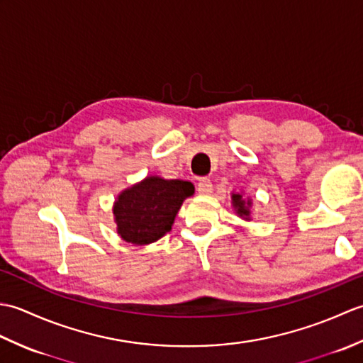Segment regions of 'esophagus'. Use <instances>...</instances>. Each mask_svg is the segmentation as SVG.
I'll return each mask as SVG.
<instances>
[{
  "label": "esophagus",
  "mask_w": 363,
  "mask_h": 363,
  "mask_svg": "<svg viewBox=\"0 0 363 363\" xmlns=\"http://www.w3.org/2000/svg\"><path fill=\"white\" fill-rule=\"evenodd\" d=\"M196 190H198L199 195H211L212 190H213L211 179H207V177H203V179H199Z\"/></svg>",
  "instance_id": "obj_1"
}]
</instances>
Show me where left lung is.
<instances>
[{
	"mask_svg": "<svg viewBox=\"0 0 363 363\" xmlns=\"http://www.w3.org/2000/svg\"><path fill=\"white\" fill-rule=\"evenodd\" d=\"M230 203H233V207L238 217L246 221L251 220V207H252L251 198H243L242 194L233 191V194H230Z\"/></svg>",
	"mask_w": 363,
	"mask_h": 363,
	"instance_id": "8db88e82",
	"label": "left lung"
}]
</instances>
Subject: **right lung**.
I'll use <instances>...</instances> for the list:
<instances>
[{
	"label": "right lung",
	"mask_w": 363,
	"mask_h": 363,
	"mask_svg": "<svg viewBox=\"0 0 363 363\" xmlns=\"http://www.w3.org/2000/svg\"><path fill=\"white\" fill-rule=\"evenodd\" d=\"M194 194L195 187L189 181L146 176L115 199L112 212L118 235L137 246L157 242L172 230L182 203Z\"/></svg>",
	"instance_id": "obj_1"
}]
</instances>
